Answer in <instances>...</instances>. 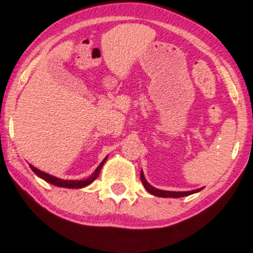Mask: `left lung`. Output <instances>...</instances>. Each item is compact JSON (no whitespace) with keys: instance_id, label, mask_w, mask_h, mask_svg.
Wrapping results in <instances>:
<instances>
[{"instance_id":"1","label":"left lung","mask_w":253,"mask_h":253,"mask_svg":"<svg viewBox=\"0 0 253 253\" xmlns=\"http://www.w3.org/2000/svg\"><path fill=\"white\" fill-rule=\"evenodd\" d=\"M141 181L142 183H143L144 188L147 189L148 192L150 193V194L153 195H156V197H161V198H182V197H187V195H191V194H194V193L197 192H200L201 189H197V191H191V192H170V191H161V189H157V188H154L153 186H150L149 183L147 182V180H145L143 173L141 171Z\"/></svg>"}]
</instances>
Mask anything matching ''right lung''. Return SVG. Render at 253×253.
Instances as JSON below:
<instances>
[{
  "label": "right lung",
  "mask_w": 253,
  "mask_h": 253,
  "mask_svg": "<svg viewBox=\"0 0 253 253\" xmlns=\"http://www.w3.org/2000/svg\"><path fill=\"white\" fill-rule=\"evenodd\" d=\"M105 161H106V157L103 160L102 163H100V165L98 166L96 170H94V173L92 174L90 177H87V179H86V180H80V181L61 180V179H58V177H55V176H52V175L46 174V173H43V171L39 170V169H37L35 167H33L32 165H29V167L32 168V170L34 171V173L37 174L38 176H40L41 179H43L44 181H47V182L52 183V185H54V186H58V187H66V188H83V187L90 185L92 181H94V180L97 179L98 175H99L100 169H102L103 165H104V163H105Z\"/></svg>",
  "instance_id": "add662e5"
}]
</instances>
